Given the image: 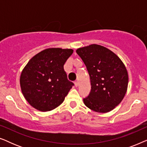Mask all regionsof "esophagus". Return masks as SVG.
Instances as JSON below:
<instances>
[{
	"label": "esophagus",
	"instance_id": "esophagus-1",
	"mask_svg": "<svg viewBox=\"0 0 147 147\" xmlns=\"http://www.w3.org/2000/svg\"><path fill=\"white\" fill-rule=\"evenodd\" d=\"M74 84H75L76 87H78V81L75 82H74Z\"/></svg>",
	"mask_w": 147,
	"mask_h": 147
}]
</instances>
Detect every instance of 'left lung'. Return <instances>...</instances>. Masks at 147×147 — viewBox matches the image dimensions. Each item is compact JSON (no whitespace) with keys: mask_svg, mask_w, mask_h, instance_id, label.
<instances>
[{"mask_svg":"<svg viewBox=\"0 0 147 147\" xmlns=\"http://www.w3.org/2000/svg\"><path fill=\"white\" fill-rule=\"evenodd\" d=\"M76 53L85 63L91 82L84 104L100 113L111 111L127 91L128 75L123 62L108 48L96 44L79 48Z\"/></svg>","mask_w":147,"mask_h":147,"instance_id":"left-lung-1","label":"left lung"}]
</instances>
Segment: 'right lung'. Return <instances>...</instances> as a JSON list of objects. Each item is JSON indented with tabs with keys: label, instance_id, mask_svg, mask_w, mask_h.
Instances as JSON below:
<instances>
[{
	"label": "right lung",
	"instance_id": "1",
	"mask_svg": "<svg viewBox=\"0 0 147 147\" xmlns=\"http://www.w3.org/2000/svg\"><path fill=\"white\" fill-rule=\"evenodd\" d=\"M74 50L49 48L36 54L21 72L20 85L29 104L41 112L59 106L74 84L67 80L63 65Z\"/></svg>",
	"mask_w": 147,
	"mask_h": 147
}]
</instances>
